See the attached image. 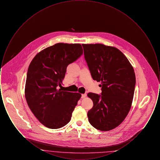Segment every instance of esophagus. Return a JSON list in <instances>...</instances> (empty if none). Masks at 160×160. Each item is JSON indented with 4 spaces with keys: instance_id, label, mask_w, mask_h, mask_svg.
Instances as JSON below:
<instances>
[{
    "instance_id": "34e87169",
    "label": "esophagus",
    "mask_w": 160,
    "mask_h": 160,
    "mask_svg": "<svg viewBox=\"0 0 160 160\" xmlns=\"http://www.w3.org/2000/svg\"><path fill=\"white\" fill-rule=\"evenodd\" d=\"M87 97V95L86 93L82 95V98H85Z\"/></svg>"
}]
</instances>
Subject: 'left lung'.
<instances>
[{"instance_id":"left-lung-1","label":"left lung","mask_w":160,"mask_h":160,"mask_svg":"<svg viewBox=\"0 0 160 160\" xmlns=\"http://www.w3.org/2000/svg\"><path fill=\"white\" fill-rule=\"evenodd\" d=\"M84 58L92 78L100 82L101 95L88 93L93 106L88 112L96 129L110 131L128 114L134 97L136 76L127 57L117 48L102 44H83Z\"/></svg>"}]
</instances>
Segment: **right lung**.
<instances>
[{"label": "right lung", "mask_w": 160, "mask_h": 160, "mask_svg": "<svg viewBox=\"0 0 160 160\" xmlns=\"http://www.w3.org/2000/svg\"><path fill=\"white\" fill-rule=\"evenodd\" d=\"M83 54L80 44L59 42L39 52L31 61L24 94L32 112L51 129L68 123L82 95L62 91V82L69 64Z\"/></svg>", "instance_id": "right-lung-1"}]
</instances>
